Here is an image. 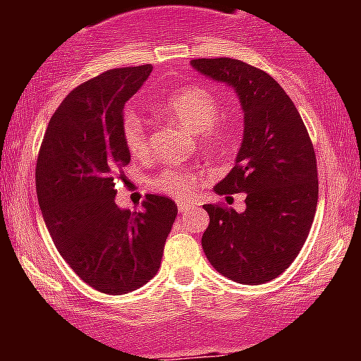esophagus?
<instances>
[{"label": "esophagus", "instance_id": "34e87169", "mask_svg": "<svg viewBox=\"0 0 361 361\" xmlns=\"http://www.w3.org/2000/svg\"><path fill=\"white\" fill-rule=\"evenodd\" d=\"M177 208H178V212L184 213V212H190V209H193L195 206H193L191 202H186V200H180V202L177 204Z\"/></svg>", "mask_w": 361, "mask_h": 361}]
</instances>
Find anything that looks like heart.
Returning a JSON list of instances; mask_svg holds the SVG:
<instances>
[{
	"label": "heart",
	"mask_w": 361,
	"mask_h": 361,
	"mask_svg": "<svg viewBox=\"0 0 361 361\" xmlns=\"http://www.w3.org/2000/svg\"><path fill=\"white\" fill-rule=\"evenodd\" d=\"M159 110L178 123L188 132L200 135V141L206 148H216L224 142L226 126L219 124V116L222 111V103L215 94L200 86H184L159 103ZM121 137L132 155H142L148 148L146 141V124L133 108L123 114L121 119ZM199 175L191 170H177L166 168L155 177L153 184L162 193L186 199L197 188Z\"/></svg>",
	"instance_id": "obj_1"
}]
</instances>
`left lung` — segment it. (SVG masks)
Instances as JSON below:
<instances>
[{"instance_id":"8db88e82","label":"left lung","mask_w":361,"mask_h":361,"mask_svg":"<svg viewBox=\"0 0 361 361\" xmlns=\"http://www.w3.org/2000/svg\"><path fill=\"white\" fill-rule=\"evenodd\" d=\"M191 66L237 92L244 135L231 168L213 190L245 193V209L204 204L202 250L220 275L258 286L282 275L300 253L318 202L314 148L295 103L269 73L238 59H193Z\"/></svg>"}]
</instances>
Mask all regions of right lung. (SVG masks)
I'll use <instances>...</instances> for the list:
<instances>
[{"mask_svg": "<svg viewBox=\"0 0 361 361\" xmlns=\"http://www.w3.org/2000/svg\"><path fill=\"white\" fill-rule=\"evenodd\" d=\"M149 73V65L114 68L70 92L37 157V200L57 251L82 282L106 295L132 293L155 276L177 216L168 197L146 195L142 212L114 200L130 162L121 137L124 104Z\"/></svg>", "mask_w": 361, "mask_h": 361, "instance_id": "1", "label": "right lung"}]
</instances>
